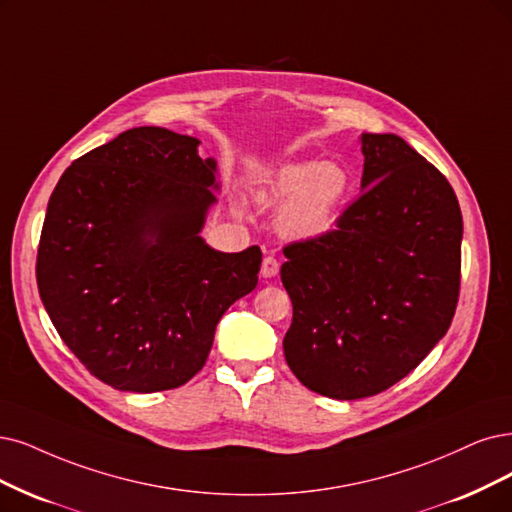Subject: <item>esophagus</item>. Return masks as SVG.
<instances>
[{
    "label": "esophagus",
    "mask_w": 512,
    "mask_h": 512,
    "mask_svg": "<svg viewBox=\"0 0 512 512\" xmlns=\"http://www.w3.org/2000/svg\"><path fill=\"white\" fill-rule=\"evenodd\" d=\"M278 270H280V263H278V259H276L274 255L263 257V263H261V274H263V278L276 276Z\"/></svg>",
    "instance_id": "esophagus-1"
}]
</instances>
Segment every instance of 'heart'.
Returning a JSON list of instances; mask_svg holds the SVG:
<instances>
[{
	"label": "heart",
	"instance_id": "1",
	"mask_svg": "<svg viewBox=\"0 0 512 512\" xmlns=\"http://www.w3.org/2000/svg\"><path fill=\"white\" fill-rule=\"evenodd\" d=\"M348 187V173L335 162H295L278 170L268 198L274 204L291 202L280 215L282 232L291 238H316L331 230Z\"/></svg>",
	"mask_w": 512,
	"mask_h": 512
}]
</instances>
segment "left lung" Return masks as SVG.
Masks as SVG:
<instances>
[{"label": "left lung", "mask_w": 512, "mask_h": 512, "mask_svg": "<svg viewBox=\"0 0 512 512\" xmlns=\"http://www.w3.org/2000/svg\"><path fill=\"white\" fill-rule=\"evenodd\" d=\"M363 194L335 230L289 242L282 339L297 380L329 399L380 394L418 367L456 314L462 213L437 166L396 135H363Z\"/></svg>", "instance_id": "left-lung-1"}]
</instances>
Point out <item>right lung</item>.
<instances>
[{
	"instance_id": "right-lung-1",
	"label": "right lung",
	"mask_w": 512,
	"mask_h": 512,
	"mask_svg": "<svg viewBox=\"0 0 512 512\" xmlns=\"http://www.w3.org/2000/svg\"><path fill=\"white\" fill-rule=\"evenodd\" d=\"M158 126L122 132L56 183L37 246V289L65 346L116 390L162 392L204 367L215 327L257 287L261 249L198 236L215 160Z\"/></svg>"
}]
</instances>
